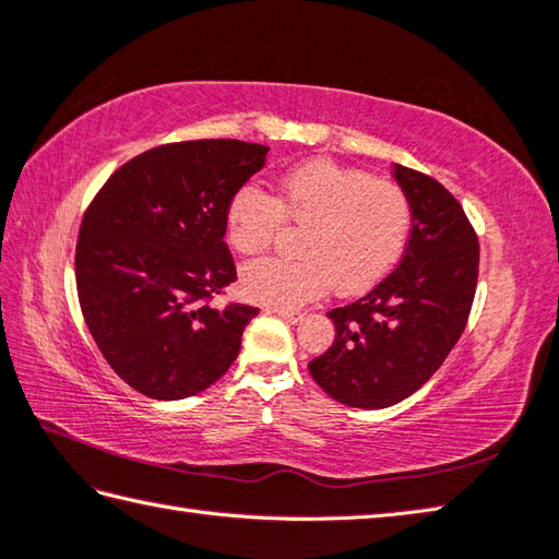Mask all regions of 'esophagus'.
Returning a JSON list of instances; mask_svg holds the SVG:
<instances>
[{
	"label": "esophagus",
	"instance_id": "obj_1",
	"mask_svg": "<svg viewBox=\"0 0 559 559\" xmlns=\"http://www.w3.org/2000/svg\"><path fill=\"white\" fill-rule=\"evenodd\" d=\"M271 312H276L278 317H283V320L290 322V324L302 322V317H305V312H300V310H286V308H273Z\"/></svg>",
	"mask_w": 559,
	"mask_h": 559
}]
</instances>
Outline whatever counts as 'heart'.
I'll return each mask as SVG.
<instances>
[{
    "label": "heart",
    "mask_w": 559,
    "mask_h": 559,
    "mask_svg": "<svg viewBox=\"0 0 559 559\" xmlns=\"http://www.w3.org/2000/svg\"><path fill=\"white\" fill-rule=\"evenodd\" d=\"M283 221L305 227L295 242L300 257L254 259L239 271L249 300L298 308L334 283L360 293L388 276L407 247L412 205L397 183L330 159L283 174L276 199L247 183L225 207V237L237 254H257L278 235Z\"/></svg>",
    "instance_id": "obj_1"
}]
</instances>
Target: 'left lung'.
<instances>
[{
  "label": "left lung",
  "instance_id": "1",
  "mask_svg": "<svg viewBox=\"0 0 559 559\" xmlns=\"http://www.w3.org/2000/svg\"><path fill=\"white\" fill-rule=\"evenodd\" d=\"M412 205V233L390 276L364 298L330 312L334 344L310 360V376L346 407L385 409L414 395L461 338L475 300L479 245L451 191L395 164Z\"/></svg>",
  "mask_w": 559,
  "mask_h": 559
}]
</instances>
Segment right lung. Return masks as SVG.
<instances>
[{"label": "right lung", "mask_w": 559, "mask_h": 559, "mask_svg": "<svg viewBox=\"0 0 559 559\" xmlns=\"http://www.w3.org/2000/svg\"><path fill=\"white\" fill-rule=\"evenodd\" d=\"M266 152L242 140L159 145L116 169L86 207L74 254L84 322L145 397L199 395L239 354L259 310L207 300L237 281L225 207Z\"/></svg>", "instance_id": "1"}]
</instances>
